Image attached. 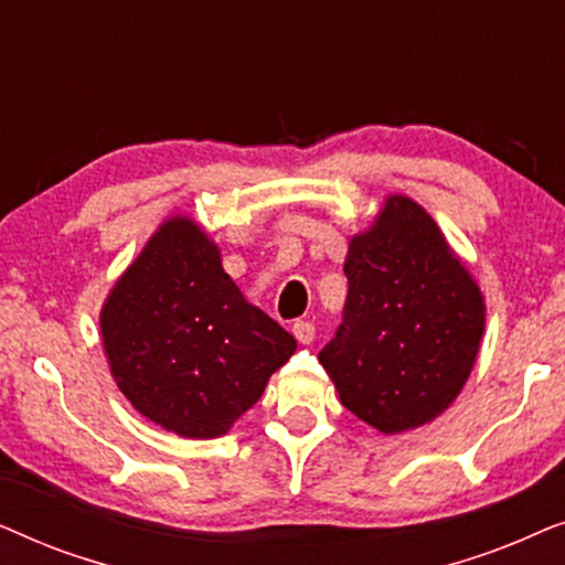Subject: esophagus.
<instances>
[{"label": "esophagus", "mask_w": 565, "mask_h": 565, "mask_svg": "<svg viewBox=\"0 0 565 565\" xmlns=\"http://www.w3.org/2000/svg\"><path fill=\"white\" fill-rule=\"evenodd\" d=\"M292 337H296L300 344H311L316 337V327L311 321H296L292 323Z\"/></svg>", "instance_id": "1"}]
</instances>
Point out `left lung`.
Returning a JSON list of instances; mask_svg holds the SVG:
<instances>
[{
    "mask_svg": "<svg viewBox=\"0 0 565 565\" xmlns=\"http://www.w3.org/2000/svg\"><path fill=\"white\" fill-rule=\"evenodd\" d=\"M344 321L319 352L339 401L383 435L437 419L476 365L486 300L435 218L388 195L350 238Z\"/></svg>",
    "mask_w": 565,
    "mask_h": 565,
    "instance_id": "left-lung-1",
    "label": "left lung"
}]
</instances>
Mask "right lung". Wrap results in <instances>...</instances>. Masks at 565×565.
Segmentation results:
<instances>
[{
    "mask_svg": "<svg viewBox=\"0 0 565 565\" xmlns=\"http://www.w3.org/2000/svg\"><path fill=\"white\" fill-rule=\"evenodd\" d=\"M107 365L138 414L188 439L226 435L296 339L252 306L190 215L153 231L99 311Z\"/></svg>",
    "mask_w": 565,
    "mask_h": 565,
    "instance_id": "obj_1",
    "label": "right lung"
}]
</instances>
